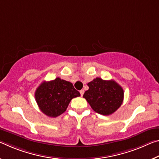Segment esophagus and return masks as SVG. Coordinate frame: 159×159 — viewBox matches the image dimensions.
I'll return each instance as SVG.
<instances>
[{
	"label": "esophagus",
	"instance_id": "1",
	"mask_svg": "<svg viewBox=\"0 0 159 159\" xmlns=\"http://www.w3.org/2000/svg\"><path fill=\"white\" fill-rule=\"evenodd\" d=\"M80 95H81V96H83V95H84V90H80Z\"/></svg>",
	"mask_w": 159,
	"mask_h": 159
}]
</instances>
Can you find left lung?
I'll use <instances>...</instances> for the list:
<instances>
[{
	"label": "left lung",
	"instance_id": "1",
	"mask_svg": "<svg viewBox=\"0 0 159 159\" xmlns=\"http://www.w3.org/2000/svg\"><path fill=\"white\" fill-rule=\"evenodd\" d=\"M89 89L84 98L95 112L110 115L119 108L123 102L124 90L115 80L96 78L88 84Z\"/></svg>",
	"mask_w": 159,
	"mask_h": 159
}]
</instances>
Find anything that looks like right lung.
<instances>
[{
  "label": "right lung",
  "mask_w": 159,
  "mask_h": 159,
  "mask_svg": "<svg viewBox=\"0 0 159 159\" xmlns=\"http://www.w3.org/2000/svg\"><path fill=\"white\" fill-rule=\"evenodd\" d=\"M80 95L71 83L59 77L50 81H43L34 93L40 110L50 117H57L64 113L70 100Z\"/></svg>",
  "instance_id": "obj_1"
}]
</instances>
